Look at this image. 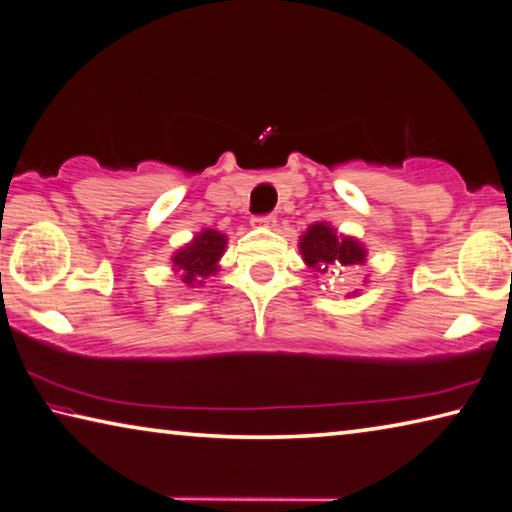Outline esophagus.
Segmentation results:
<instances>
[{"mask_svg": "<svg viewBox=\"0 0 512 512\" xmlns=\"http://www.w3.org/2000/svg\"><path fill=\"white\" fill-rule=\"evenodd\" d=\"M251 226H256V229H274V226H276V215L254 217V220H251Z\"/></svg>", "mask_w": 512, "mask_h": 512, "instance_id": "1", "label": "esophagus"}]
</instances>
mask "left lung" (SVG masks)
Returning a JSON list of instances; mask_svg holds the SVG:
<instances>
[{
	"label": "left lung",
	"mask_w": 512,
	"mask_h": 512,
	"mask_svg": "<svg viewBox=\"0 0 512 512\" xmlns=\"http://www.w3.org/2000/svg\"><path fill=\"white\" fill-rule=\"evenodd\" d=\"M299 254L304 263L317 274H333L342 267L365 265L367 249L363 242L347 233L333 229L329 222H315L299 238ZM347 297H358V290Z\"/></svg>",
	"instance_id": "1"
}]
</instances>
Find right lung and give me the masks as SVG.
Masks as SVG:
<instances>
[{"label":"right lung","instance_id":"right-lung-1","mask_svg":"<svg viewBox=\"0 0 512 512\" xmlns=\"http://www.w3.org/2000/svg\"><path fill=\"white\" fill-rule=\"evenodd\" d=\"M229 238L215 229H201L186 242L181 249L172 254V272L179 274L186 288H201L208 276L220 272V258L226 251Z\"/></svg>","mask_w":512,"mask_h":512}]
</instances>
